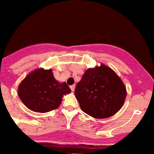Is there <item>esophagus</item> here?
I'll return each instance as SVG.
<instances>
[{
    "instance_id": "obj_1",
    "label": "esophagus",
    "mask_w": 154,
    "mask_h": 154,
    "mask_svg": "<svg viewBox=\"0 0 154 154\" xmlns=\"http://www.w3.org/2000/svg\"><path fill=\"white\" fill-rule=\"evenodd\" d=\"M70 88H71L72 91H74L75 89V85H72V86H70Z\"/></svg>"
}]
</instances>
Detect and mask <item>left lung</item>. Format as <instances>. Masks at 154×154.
Wrapping results in <instances>:
<instances>
[{
    "label": "left lung",
    "mask_w": 154,
    "mask_h": 154,
    "mask_svg": "<svg viewBox=\"0 0 154 154\" xmlns=\"http://www.w3.org/2000/svg\"><path fill=\"white\" fill-rule=\"evenodd\" d=\"M75 95L85 113L96 119L110 117L122 108L127 91L113 70L102 64L85 72Z\"/></svg>",
    "instance_id": "1"
}]
</instances>
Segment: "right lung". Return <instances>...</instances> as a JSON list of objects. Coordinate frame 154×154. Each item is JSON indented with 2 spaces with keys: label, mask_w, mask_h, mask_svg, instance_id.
I'll return each mask as SVG.
<instances>
[{
  "label": "right lung",
  "mask_w": 154,
  "mask_h": 154,
  "mask_svg": "<svg viewBox=\"0 0 154 154\" xmlns=\"http://www.w3.org/2000/svg\"><path fill=\"white\" fill-rule=\"evenodd\" d=\"M71 89L66 82H59L51 69L38 68L31 72L20 82L18 95L29 109L36 112H47L61 104L63 95Z\"/></svg>",
  "instance_id": "add662e5"
}]
</instances>
